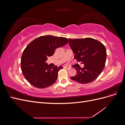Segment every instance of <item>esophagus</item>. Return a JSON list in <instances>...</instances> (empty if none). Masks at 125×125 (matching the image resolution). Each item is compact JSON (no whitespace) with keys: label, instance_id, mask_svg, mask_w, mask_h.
Wrapping results in <instances>:
<instances>
[{"label":"esophagus","instance_id":"obj_1","mask_svg":"<svg viewBox=\"0 0 125 125\" xmlns=\"http://www.w3.org/2000/svg\"><path fill=\"white\" fill-rule=\"evenodd\" d=\"M64 68H65L67 70H69V69H70V67H68V66H64Z\"/></svg>","mask_w":125,"mask_h":125}]
</instances>
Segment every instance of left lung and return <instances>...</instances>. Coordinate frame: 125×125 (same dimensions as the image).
<instances>
[{"label": "left lung", "instance_id": "1", "mask_svg": "<svg viewBox=\"0 0 125 125\" xmlns=\"http://www.w3.org/2000/svg\"><path fill=\"white\" fill-rule=\"evenodd\" d=\"M69 44L74 58L84 65L83 68H75L77 74L70 78L82 84L95 80L105 65L107 54L104 45L92 38L69 39Z\"/></svg>", "mask_w": 125, "mask_h": 125}]
</instances>
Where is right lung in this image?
I'll return each mask as SVG.
<instances>
[{"label": "right lung", "mask_w": 125, "mask_h": 125, "mask_svg": "<svg viewBox=\"0 0 125 125\" xmlns=\"http://www.w3.org/2000/svg\"><path fill=\"white\" fill-rule=\"evenodd\" d=\"M68 40L63 37L42 36L30 43L24 50L21 59V68L24 78L37 88H47L54 84L62 66L50 67L46 61L53 55L57 48L65 45Z\"/></svg>", "instance_id": "add662e5"}]
</instances>
